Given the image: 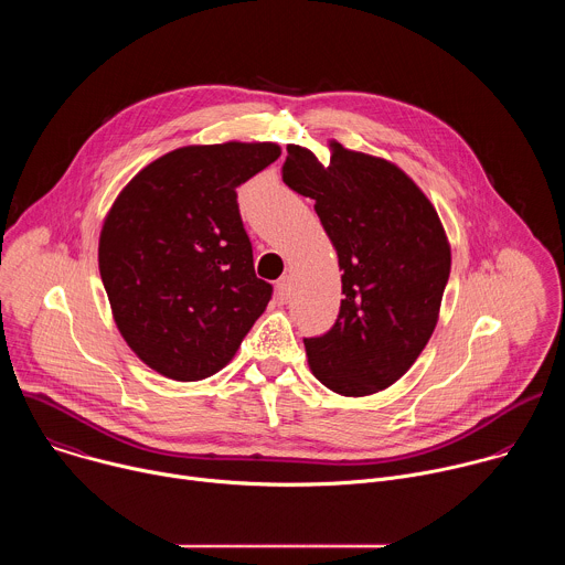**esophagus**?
<instances>
[{
  "instance_id": "esophagus-1",
  "label": "esophagus",
  "mask_w": 565,
  "mask_h": 565,
  "mask_svg": "<svg viewBox=\"0 0 565 565\" xmlns=\"http://www.w3.org/2000/svg\"><path fill=\"white\" fill-rule=\"evenodd\" d=\"M277 295H279L281 301H286L290 297V277H281L277 281Z\"/></svg>"
}]
</instances>
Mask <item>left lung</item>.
I'll return each mask as SVG.
<instances>
[{
    "label": "left lung",
    "mask_w": 565,
    "mask_h": 565,
    "mask_svg": "<svg viewBox=\"0 0 565 565\" xmlns=\"http://www.w3.org/2000/svg\"><path fill=\"white\" fill-rule=\"evenodd\" d=\"M284 183L315 201L335 246L342 306L335 324L306 338L312 375L340 395H371L405 375L427 347L451 270L438 212L384 158L331 140V163L288 145Z\"/></svg>",
    "instance_id": "obj_1"
}]
</instances>
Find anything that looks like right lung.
I'll return each instance as SVG.
<instances>
[{
    "label": "right lung",
    "mask_w": 565,
    "mask_h": 565,
    "mask_svg": "<svg viewBox=\"0 0 565 565\" xmlns=\"http://www.w3.org/2000/svg\"><path fill=\"white\" fill-rule=\"evenodd\" d=\"M275 142L190 145L156 158L114 201L100 277L129 349L160 375L223 369L266 310L236 188L279 158Z\"/></svg>",
    "instance_id": "right-lung-1"
}]
</instances>
